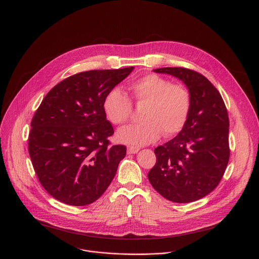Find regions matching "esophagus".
Segmentation results:
<instances>
[{"mask_svg":"<svg viewBox=\"0 0 259 259\" xmlns=\"http://www.w3.org/2000/svg\"><path fill=\"white\" fill-rule=\"evenodd\" d=\"M139 148L138 147H128L127 148V154H137L139 152Z\"/></svg>","mask_w":259,"mask_h":259,"instance_id":"34e87169","label":"esophagus"}]
</instances>
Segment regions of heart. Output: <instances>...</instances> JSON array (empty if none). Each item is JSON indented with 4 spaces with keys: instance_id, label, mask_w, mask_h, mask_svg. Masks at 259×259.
Segmentation results:
<instances>
[{
    "instance_id": "heart-1",
    "label": "heart",
    "mask_w": 259,
    "mask_h": 259,
    "mask_svg": "<svg viewBox=\"0 0 259 259\" xmlns=\"http://www.w3.org/2000/svg\"><path fill=\"white\" fill-rule=\"evenodd\" d=\"M130 98L118 88L108 91L103 100L106 118L115 125L126 123L133 114L132 102L144 107L140 124L125 126L117 132V140L133 147L179 134L185 126L191 110V94L186 86L171 83L156 74L145 75L128 86Z\"/></svg>"
}]
</instances>
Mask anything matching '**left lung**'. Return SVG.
<instances>
[{"label":"left lung","mask_w":259,"mask_h":259,"mask_svg":"<svg viewBox=\"0 0 259 259\" xmlns=\"http://www.w3.org/2000/svg\"><path fill=\"white\" fill-rule=\"evenodd\" d=\"M187 86L191 110L183 130L154 152L149 171L152 186L166 199L191 202L211 192L220 183L230 158L229 116L218 89L201 74L186 68H161Z\"/></svg>","instance_id":"left-lung-1"}]
</instances>
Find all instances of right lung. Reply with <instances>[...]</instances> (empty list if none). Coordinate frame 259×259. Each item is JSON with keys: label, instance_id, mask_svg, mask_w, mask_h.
Segmentation results:
<instances>
[{"label": "right lung", "instance_id": "1", "mask_svg": "<svg viewBox=\"0 0 259 259\" xmlns=\"http://www.w3.org/2000/svg\"><path fill=\"white\" fill-rule=\"evenodd\" d=\"M133 70L70 76L47 94L35 111L28 151L39 182L56 199L70 205L90 204L111 183L126 148L110 145L114 131L104 114L103 100Z\"/></svg>", "mask_w": 259, "mask_h": 259}]
</instances>
